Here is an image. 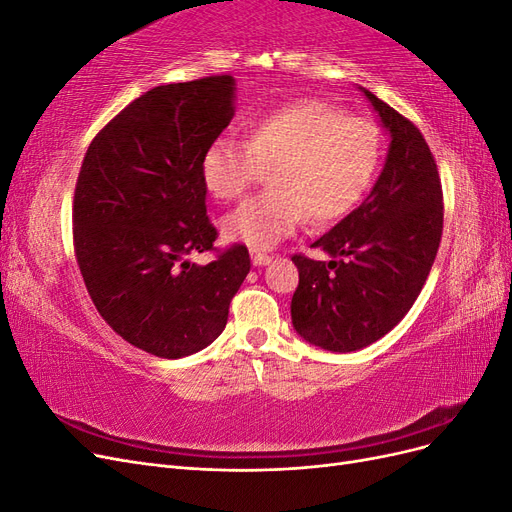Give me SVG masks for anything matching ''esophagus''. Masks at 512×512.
<instances>
[{
	"mask_svg": "<svg viewBox=\"0 0 512 512\" xmlns=\"http://www.w3.org/2000/svg\"><path fill=\"white\" fill-rule=\"evenodd\" d=\"M252 262H254V267H265V265H269V262H271V256L252 250Z\"/></svg>",
	"mask_w": 512,
	"mask_h": 512,
	"instance_id": "esophagus-1",
	"label": "esophagus"
}]
</instances>
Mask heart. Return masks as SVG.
Segmentation results:
<instances>
[{
  "mask_svg": "<svg viewBox=\"0 0 512 512\" xmlns=\"http://www.w3.org/2000/svg\"><path fill=\"white\" fill-rule=\"evenodd\" d=\"M380 164V132L337 108L297 100L254 119L247 141L220 136L200 158L207 192L230 203L269 170L271 190L226 215L224 237L271 250L305 215L316 224L344 218L369 190Z\"/></svg>",
  "mask_w": 512,
  "mask_h": 512,
  "instance_id": "obj_1",
  "label": "heart"
}]
</instances>
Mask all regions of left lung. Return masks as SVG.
Instances as JSON below:
<instances>
[{
  "label": "left lung",
  "mask_w": 512,
  "mask_h": 512,
  "mask_svg": "<svg viewBox=\"0 0 512 512\" xmlns=\"http://www.w3.org/2000/svg\"><path fill=\"white\" fill-rule=\"evenodd\" d=\"M359 89L391 136L382 173L361 207L312 243L331 260L292 256L299 269L292 327L331 352L378 342L410 312L442 237V185L423 134L369 89Z\"/></svg>",
  "instance_id": "1"
}]
</instances>
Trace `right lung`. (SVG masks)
Instances as JSON below:
<instances>
[{"mask_svg":"<svg viewBox=\"0 0 512 512\" xmlns=\"http://www.w3.org/2000/svg\"><path fill=\"white\" fill-rule=\"evenodd\" d=\"M232 76L153 87L91 141L74 192V252L100 316L162 359L207 348L250 273L245 245L209 265L218 230L207 218L200 158L235 115Z\"/></svg>","mask_w":512,"mask_h":512,"instance_id":"right-lung-1","label":"right lung"}]
</instances>
